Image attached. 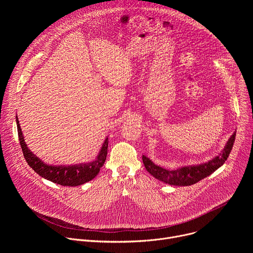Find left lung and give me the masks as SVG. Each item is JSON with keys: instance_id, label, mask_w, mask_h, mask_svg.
<instances>
[{"instance_id": "8db88e82", "label": "left lung", "mask_w": 253, "mask_h": 253, "mask_svg": "<svg viewBox=\"0 0 253 253\" xmlns=\"http://www.w3.org/2000/svg\"><path fill=\"white\" fill-rule=\"evenodd\" d=\"M235 136L236 131H234L233 134L230 136L221 153H219L217 156H214V158L205 163L197 165H187L169 170L159 165H156L146 155L142 156V160L146 170L153 177L160 180V181L174 186H189L209 176L225 163L232 150Z\"/></svg>"}]
</instances>
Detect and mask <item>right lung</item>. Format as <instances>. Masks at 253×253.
Masks as SVG:
<instances>
[{
  "label": "right lung",
  "mask_w": 253,
  "mask_h": 253,
  "mask_svg": "<svg viewBox=\"0 0 253 253\" xmlns=\"http://www.w3.org/2000/svg\"><path fill=\"white\" fill-rule=\"evenodd\" d=\"M19 141L24 157L29 166L41 177L62 186H79L94 179L104 165L108 151V137L105 139L103 145L96 159L89 163H80L74 165H49L36 156L27 146L24 135L16 116Z\"/></svg>",
  "instance_id": "add662e5"
}]
</instances>
